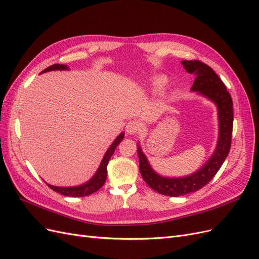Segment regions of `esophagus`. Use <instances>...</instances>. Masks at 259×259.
<instances>
[{"mask_svg": "<svg viewBox=\"0 0 259 259\" xmlns=\"http://www.w3.org/2000/svg\"><path fill=\"white\" fill-rule=\"evenodd\" d=\"M128 135H136L139 132V124L135 121H131L126 124V128H125Z\"/></svg>", "mask_w": 259, "mask_h": 259, "instance_id": "obj_1", "label": "esophagus"}]
</instances>
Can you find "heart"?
<instances>
[{
    "label": "heart",
    "mask_w": 259,
    "mask_h": 259,
    "mask_svg": "<svg viewBox=\"0 0 259 259\" xmlns=\"http://www.w3.org/2000/svg\"><path fill=\"white\" fill-rule=\"evenodd\" d=\"M166 77L165 76H158L155 77V79L153 80L152 82V90L153 91H161L164 89V86L166 85Z\"/></svg>",
    "instance_id": "heart-1"
}]
</instances>
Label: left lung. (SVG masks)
Returning a JSON list of instances; mask_svg holds the SVG:
<instances>
[{
    "mask_svg": "<svg viewBox=\"0 0 259 259\" xmlns=\"http://www.w3.org/2000/svg\"><path fill=\"white\" fill-rule=\"evenodd\" d=\"M182 65L188 73L197 75L191 91L205 97L217 108L218 138L215 150L208 160L194 173L184 177H166L156 173L138 142L140 174L151 189L169 197H180L198 191L210 182L229 153L233 126L232 99L221 77L210 67L199 60H182Z\"/></svg>",
    "mask_w": 259,
    "mask_h": 259,
    "instance_id": "obj_1",
    "label": "left lung"
}]
</instances>
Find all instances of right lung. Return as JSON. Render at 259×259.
Segmentation results:
<instances>
[{"label": "right lung", "mask_w": 259, "mask_h": 259, "mask_svg": "<svg viewBox=\"0 0 259 259\" xmlns=\"http://www.w3.org/2000/svg\"><path fill=\"white\" fill-rule=\"evenodd\" d=\"M56 70H60V71H62V70H70V69L66 65L57 64V65H53V66H50L49 68H46L41 73H45L49 71H56ZM123 138H124V133H121V134L113 140V143L111 144L110 147L108 148V150L106 151L103 160H101L100 165L97 168L96 173L93 175V177L89 180V182H86L79 186H72V187H58V186H53L48 184L49 187L54 191H56L60 194L67 195V197H86V195H90L94 192H96L104 186L106 182L108 162L111 159L115 148L122 142Z\"/></svg>", "instance_id": "add662e5"}]
</instances>
